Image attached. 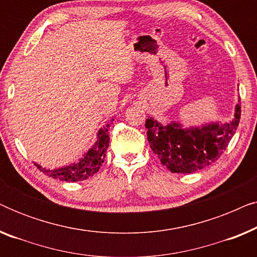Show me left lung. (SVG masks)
<instances>
[{
  "mask_svg": "<svg viewBox=\"0 0 257 257\" xmlns=\"http://www.w3.org/2000/svg\"><path fill=\"white\" fill-rule=\"evenodd\" d=\"M241 106L236 105L234 119L201 128H182L178 122L163 125L153 118L146 119L147 140L160 163L172 173H194L219 159L236 131Z\"/></svg>",
  "mask_w": 257,
  "mask_h": 257,
  "instance_id": "left-lung-1",
  "label": "left lung"
}]
</instances>
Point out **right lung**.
<instances>
[{
    "instance_id": "right-lung-1",
    "label": "right lung",
    "mask_w": 257,
    "mask_h": 257,
    "mask_svg": "<svg viewBox=\"0 0 257 257\" xmlns=\"http://www.w3.org/2000/svg\"><path fill=\"white\" fill-rule=\"evenodd\" d=\"M108 127H110V124H107L105 127L99 130L96 144L84 156V158L79 160L78 164L57 168V170H45V168H42L38 164L35 165H36L38 170L43 172L44 174H47L48 177L58 179L61 181L75 182L83 181L87 178H91L99 171L100 166L104 163L105 154H106V150L108 147V142H110V136H108L107 130Z\"/></svg>"
}]
</instances>
